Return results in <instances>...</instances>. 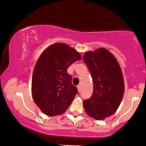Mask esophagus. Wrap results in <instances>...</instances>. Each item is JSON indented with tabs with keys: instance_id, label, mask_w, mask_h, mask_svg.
Wrapping results in <instances>:
<instances>
[{
	"instance_id": "34e87169",
	"label": "esophagus",
	"mask_w": 146,
	"mask_h": 146,
	"mask_svg": "<svg viewBox=\"0 0 146 146\" xmlns=\"http://www.w3.org/2000/svg\"><path fill=\"white\" fill-rule=\"evenodd\" d=\"M77 89H78V91L80 92H81V86H80V85H78V86H77Z\"/></svg>"
}]
</instances>
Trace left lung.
<instances>
[{
    "label": "left lung",
    "instance_id": "left-lung-1",
    "mask_svg": "<svg viewBox=\"0 0 146 146\" xmlns=\"http://www.w3.org/2000/svg\"><path fill=\"white\" fill-rule=\"evenodd\" d=\"M83 60L92 76L94 92L84 101L86 113L102 120L116 111L123 98L124 83L115 57L104 48L85 52Z\"/></svg>",
    "mask_w": 146,
    "mask_h": 146
}]
</instances>
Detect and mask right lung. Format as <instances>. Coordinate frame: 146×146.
Instances as JSON below:
<instances>
[{
  "label": "right lung",
  "mask_w": 146,
  "mask_h": 146,
  "mask_svg": "<svg viewBox=\"0 0 146 146\" xmlns=\"http://www.w3.org/2000/svg\"><path fill=\"white\" fill-rule=\"evenodd\" d=\"M80 60L81 54L63 43L48 46L40 56L33 73L32 94L46 115H60L70 106L78 92L67 69Z\"/></svg>",
  "instance_id": "add662e5"
}]
</instances>
